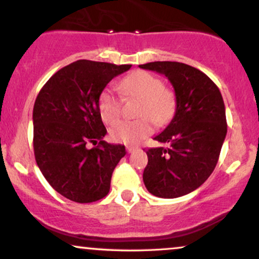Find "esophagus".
<instances>
[{
    "instance_id": "34e87169",
    "label": "esophagus",
    "mask_w": 259,
    "mask_h": 259,
    "mask_svg": "<svg viewBox=\"0 0 259 259\" xmlns=\"http://www.w3.org/2000/svg\"><path fill=\"white\" fill-rule=\"evenodd\" d=\"M136 148L135 147H133V146H126V152L127 153H132V152H134V151H135Z\"/></svg>"
}]
</instances>
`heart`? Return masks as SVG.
<instances>
[{
  "label": "heart",
  "mask_w": 259,
  "mask_h": 259,
  "mask_svg": "<svg viewBox=\"0 0 259 259\" xmlns=\"http://www.w3.org/2000/svg\"><path fill=\"white\" fill-rule=\"evenodd\" d=\"M120 90L124 96L140 100L136 115L139 119L123 121L111 129L113 141L120 144H138L150 135L156 125H164L174 115L177 108V97L170 89L163 86L162 80L146 70H135L120 81ZM101 118L108 125L119 120L121 114V101L112 89L101 91L99 101Z\"/></svg>",
  "instance_id": "b5f03b06"
}]
</instances>
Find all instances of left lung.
Listing matches in <instances>:
<instances>
[{
    "instance_id": "1",
    "label": "left lung",
    "mask_w": 259,
    "mask_h": 259,
    "mask_svg": "<svg viewBox=\"0 0 259 259\" xmlns=\"http://www.w3.org/2000/svg\"><path fill=\"white\" fill-rule=\"evenodd\" d=\"M142 69L163 74L173 85L177 108L148 148L144 183L148 192L177 198L195 191L214 170L227 136L225 106L218 86L204 73L179 62H151Z\"/></svg>"
}]
</instances>
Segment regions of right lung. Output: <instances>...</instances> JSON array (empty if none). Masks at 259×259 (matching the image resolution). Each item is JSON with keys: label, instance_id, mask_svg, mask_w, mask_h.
I'll return each mask as SVG.
<instances>
[{"label": "right lung", "instance_id": "1", "mask_svg": "<svg viewBox=\"0 0 259 259\" xmlns=\"http://www.w3.org/2000/svg\"><path fill=\"white\" fill-rule=\"evenodd\" d=\"M130 68L80 59L53 74L38 92L32 111L35 159L68 200L90 203L109 192L113 170L126 152L124 145L103 140L97 101L107 84ZM89 142L98 146L89 149Z\"/></svg>", "mask_w": 259, "mask_h": 259}]
</instances>
